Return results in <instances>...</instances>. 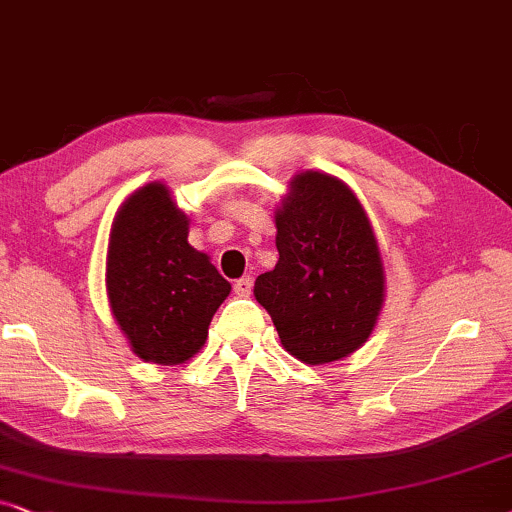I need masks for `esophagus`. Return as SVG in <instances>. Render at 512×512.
<instances>
[{
    "mask_svg": "<svg viewBox=\"0 0 512 512\" xmlns=\"http://www.w3.org/2000/svg\"><path fill=\"white\" fill-rule=\"evenodd\" d=\"M251 286H254V282H251V277H242V279H237L233 289H235V293L240 298H247L249 293H251Z\"/></svg>",
    "mask_w": 512,
    "mask_h": 512,
    "instance_id": "esophagus-1",
    "label": "esophagus"
}]
</instances>
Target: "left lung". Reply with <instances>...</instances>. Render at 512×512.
<instances>
[{
  "label": "left lung",
  "instance_id": "left-lung-1",
  "mask_svg": "<svg viewBox=\"0 0 512 512\" xmlns=\"http://www.w3.org/2000/svg\"><path fill=\"white\" fill-rule=\"evenodd\" d=\"M279 261L254 296L296 359L338 361L368 340L384 300L380 249L356 195L342 181L303 172L275 216Z\"/></svg>",
  "mask_w": 512,
  "mask_h": 512
}]
</instances>
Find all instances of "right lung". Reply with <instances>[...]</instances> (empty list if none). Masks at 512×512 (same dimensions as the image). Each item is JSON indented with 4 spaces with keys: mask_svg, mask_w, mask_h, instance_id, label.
<instances>
[{
    "mask_svg": "<svg viewBox=\"0 0 512 512\" xmlns=\"http://www.w3.org/2000/svg\"><path fill=\"white\" fill-rule=\"evenodd\" d=\"M111 312L132 352L151 363H184L205 345L230 284L188 244V219L163 184L132 193L111 230Z\"/></svg>",
    "mask_w": 512,
    "mask_h": 512,
    "instance_id": "right-lung-1",
    "label": "right lung"
}]
</instances>
